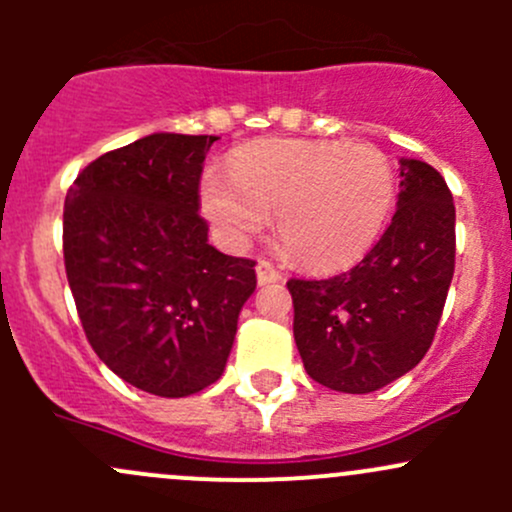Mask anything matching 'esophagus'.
<instances>
[{
	"mask_svg": "<svg viewBox=\"0 0 512 512\" xmlns=\"http://www.w3.org/2000/svg\"><path fill=\"white\" fill-rule=\"evenodd\" d=\"M255 270H257V282H260V285H272V282L282 280V272L277 270L270 260H260Z\"/></svg>",
	"mask_w": 512,
	"mask_h": 512,
	"instance_id": "obj_1",
	"label": "esophagus"
}]
</instances>
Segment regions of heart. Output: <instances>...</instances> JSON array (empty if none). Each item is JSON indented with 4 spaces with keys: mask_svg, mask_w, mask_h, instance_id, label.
Segmentation results:
<instances>
[{
    "mask_svg": "<svg viewBox=\"0 0 512 512\" xmlns=\"http://www.w3.org/2000/svg\"><path fill=\"white\" fill-rule=\"evenodd\" d=\"M396 195L389 158L374 146L275 138L242 148L230 175L203 180L205 215L242 245L277 213V242L309 270L359 262L384 232Z\"/></svg>",
    "mask_w": 512,
    "mask_h": 512,
    "instance_id": "obj_1",
    "label": "heart"
}]
</instances>
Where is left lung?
Returning <instances> with one entry per match:
<instances>
[{
    "label": "left lung",
    "mask_w": 512,
    "mask_h": 512,
    "mask_svg": "<svg viewBox=\"0 0 512 512\" xmlns=\"http://www.w3.org/2000/svg\"><path fill=\"white\" fill-rule=\"evenodd\" d=\"M399 208L352 270L287 282L294 342L317 384L369 394L411 371L436 337L456 267V205L423 160H401Z\"/></svg>",
    "instance_id": "1"
}]
</instances>
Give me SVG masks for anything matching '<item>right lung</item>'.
<instances>
[{
  "label": "right lung",
  "mask_w": 512,
  "mask_h": 512,
  "mask_svg": "<svg viewBox=\"0 0 512 512\" xmlns=\"http://www.w3.org/2000/svg\"><path fill=\"white\" fill-rule=\"evenodd\" d=\"M215 136L153 133L103 153L64 203V265L98 359L180 399L215 384L255 292V260L208 245L200 173Z\"/></svg>",
  "instance_id": "1"
}]
</instances>
